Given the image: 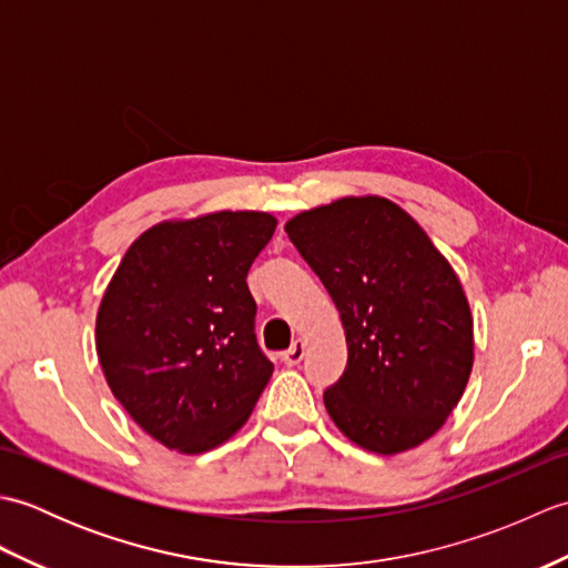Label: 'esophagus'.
<instances>
[{"mask_svg":"<svg viewBox=\"0 0 568 568\" xmlns=\"http://www.w3.org/2000/svg\"><path fill=\"white\" fill-rule=\"evenodd\" d=\"M303 356H305V342L303 339H295L293 346L287 348V352H283L285 366H297L300 361H303Z\"/></svg>","mask_w":568,"mask_h":568,"instance_id":"1","label":"esophagus"}]
</instances>
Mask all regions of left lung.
Listing matches in <instances>:
<instances>
[{
	"label": "left lung",
	"instance_id": "left-lung-1",
	"mask_svg": "<svg viewBox=\"0 0 568 568\" xmlns=\"http://www.w3.org/2000/svg\"><path fill=\"white\" fill-rule=\"evenodd\" d=\"M285 232L346 334V371L324 393L334 425L373 454L415 449L454 413L474 368V317L449 258L378 195L305 210Z\"/></svg>",
	"mask_w": 568,
	"mask_h": 568
}]
</instances>
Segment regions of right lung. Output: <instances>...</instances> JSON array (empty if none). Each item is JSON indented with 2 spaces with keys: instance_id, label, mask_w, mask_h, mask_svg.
<instances>
[{
  "instance_id": "1",
  "label": "right lung",
  "mask_w": 568,
  "mask_h": 568,
  "mask_svg": "<svg viewBox=\"0 0 568 568\" xmlns=\"http://www.w3.org/2000/svg\"><path fill=\"white\" fill-rule=\"evenodd\" d=\"M275 226L271 212L253 210L159 222L106 285L94 322L106 385L168 449L202 454L224 444L271 381L246 275Z\"/></svg>"
}]
</instances>
